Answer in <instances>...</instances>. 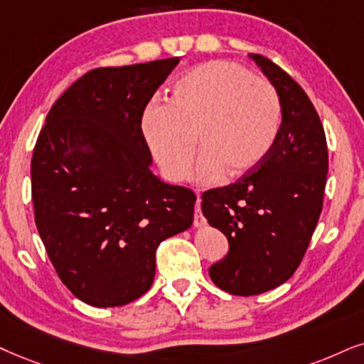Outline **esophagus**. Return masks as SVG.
Segmentation results:
<instances>
[{
	"instance_id": "1",
	"label": "esophagus",
	"mask_w": 364,
	"mask_h": 364,
	"mask_svg": "<svg viewBox=\"0 0 364 364\" xmlns=\"http://www.w3.org/2000/svg\"><path fill=\"white\" fill-rule=\"evenodd\" d=\"M193 223H195V227H205L206 225L205 216L201 215V210H200V198H198L195 205V220H193Z\"/></svg>"
}]
</instances>
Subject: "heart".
I'll return each mask as SVG.
<instances>
[{
  "label": "heart",
  "instance_id": "heart-1",
  "mask_svg": "<svg viewBox=\"0 0 364 364\" xmlns=\"http://www.w3.org/2000/svg\"><path fill=\"white\" fill-rule=\"evenodd\" d=\"M282 109L269 80L225 60L183 73L168 104L146 105L141 132L161 173L181 181L190 169L195 141L201 154L193 178L208 183L245 176L259 168L277 141Z\"/></svg>",
  "mask_w": 364,
  "mask_h": 364
}]
</instances>
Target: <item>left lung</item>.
Masks as SVG:
<instances>
[{
  "instance_id": "left-lung-1",
  "label": "left lung",
  "mask_w": 364,
  "mask_h": 364,
  "mask_svg": "<svg viewBox=\"0 0 364 364\" xmlns=\"http://www.w3.org/2000/svg\"><path fill=\"white\" fill-rule=\"evenodd\" d=\"M248 57L277 90L282 122L259 168L201 196L205 218L228 240L210 277L233 296H257L292 277L323 210L328 174L324 129L306 92L269 58Z\"/></svg>"
}]
</instances>
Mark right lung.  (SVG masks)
<instances>
[{
  "label": "right lung",
  "mask_w": 364,
  "mask_h": 364,
  "mask_svg": "<svg viewBox=\"0 0 364 364\" xmlns=\"http://www.w3.org/2000/svg\"><path fill=\"white\" fill-rule=\"evenodd\" d=\"M179 63L87 72L50 109L31 158L35 223L60 280L94 307L153 285L156 248L193 223L196 196L151 171L142 110Z\"/></svg>",
  "instance_id": "add662e5"
}]
</instances>
